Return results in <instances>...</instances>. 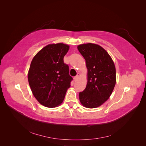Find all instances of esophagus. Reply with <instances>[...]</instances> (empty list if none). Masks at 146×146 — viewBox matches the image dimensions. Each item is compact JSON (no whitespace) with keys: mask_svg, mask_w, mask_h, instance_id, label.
<instances>
[{"mask_svg":"<svg viewBox=\"0 0 146 146\" xmlns=\"http://www.w3.org/2000/svg\"><path fill=\"white\" fill-rule=\"evenodd\" d=\"M80 77V74L78 73V74H77V76L74 77V80H77V79L78 78V77Z\"/></svg>","mask_w":146,"mask_h":146,"instance_id":"1","label":"esophagus"}]
</instances>
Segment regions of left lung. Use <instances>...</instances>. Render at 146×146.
I'll use <instances>...</instances> for the list:
<instances>
[{
  "label": "left lung",
  "instance_id": "obj_1",
  "mask_svg": "<svg viewBox=\"0 0 146 146\" xmlns=\"http://www.w3.org/2000/svg\"><path fill=\"white\" fill-rule=\"evenodd\" d=\"M88 69L86 87L79 93L81 104L94 108L102 105L111 96L116 81V68L108 52L101 46L88 43L78 46Z\"/></svg>",
  "mask_w": 146,
  "mask_h": 146
}]
</instances>
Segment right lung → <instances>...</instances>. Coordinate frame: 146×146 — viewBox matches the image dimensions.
Segmentation results:
<instances>
[{"label": "right lung", "instance_id": "right-lung-1", "mask_svg": "<svg viewBox=\"0 0 146 146\" xmlns=\"http://www.w3.org/2000/svg\"><path fill=\"white\" fill-rule=\"evenodd\" d=\"M69 46L52 44L34 56L28 73V80L35 98L41 105L53 108L63 102L73 80L63 58Z\"/></svg>", "mask_w": 146, "mask_h": 146}]
</instances>
